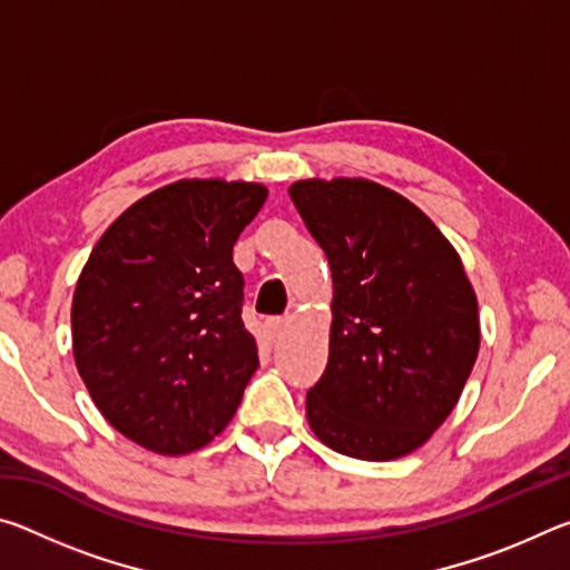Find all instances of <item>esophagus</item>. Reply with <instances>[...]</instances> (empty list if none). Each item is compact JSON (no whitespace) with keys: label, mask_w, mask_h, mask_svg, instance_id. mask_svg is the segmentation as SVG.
Here are the masks:
<instances>
[{"label":"esophagus","mask_w":570,"mask_h":570,"mask_svg":"<svg viewBox=\"0 0 570 570\" xmlns=\"http://www.w3.org/2000/svg\"><path fill=\"white\" fill-rule=\"evenodd\" d=\"M288 326V320H284V316H276V320H268L266 322V332H268V340L276 342L278 336H282L286 332Z\"/></svg>","instance_id":"1"}]
</instances>
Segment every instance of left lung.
<instances>
[{
  "label": "left lung",
  "mask_w": 570,
  "mask_h": 570,
  "mask_svg": "<svg viewBox=\"0 0 570 570\" xmlns=\"http://www.w3.org/2000/svg\"><path fill=\"white\" fill-rule=\"evenodd\" d=\"M288 196L334 286L330 362L306 392V420L342 455H410L448 420L478 360V296L460 254L374 180L308 178Z\"/></svg>",
  "instance_id": "8db88e82"
}]
</instances>
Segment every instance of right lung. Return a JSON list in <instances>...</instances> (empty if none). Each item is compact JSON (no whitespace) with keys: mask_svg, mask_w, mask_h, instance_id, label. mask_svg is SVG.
<instances>
[{"mask_svg":"<svg viewBox=\"0 0 570 570\" xmlns=\"http://www.w3.org/2000/svg\"><path fill=\"white\" fill-rule=\"evenodd\" d=\"M268 190L186 178L122 210L95 244L72 296V352L115 430L158 455L208 445L258 366L240 322L234 244Z\"/></svg>","mask_w":570,"mask_h":570,"instance_id":"obj_1","label":"right lung"}]
</instances>
